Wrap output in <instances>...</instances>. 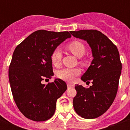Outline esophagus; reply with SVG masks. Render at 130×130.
Returning a JSON list of instances; mask_svg holds the SVG:
<instances>
[{
	"label": "esophagus",
	"instance_id": "esophagus-1",
	"mask_svg": "<svg viewBox=\"0 0 130 130\" xmlns=\"http://www.w3.org/2000/svg\"><path fill=\"white\" fill-rule=\"evenodd\" d=\"M73 87H74V86L73 84H67V88H73Z\"/></svg>",
	"mask_w": 130,
	"mask_h": 130
}]
</instances>
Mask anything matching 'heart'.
<instances>
[{
  "label": "heart",
  "mask_w": 130,
  "mask_h": 130,
  "mask_svg": "<svg viewBox=\"0 0 130 130\" xmlns=\"http://www.w3.org/2000/svg\"><path fill=\"white\" fill-rule=\"evenodd\" d=\"M68 49L75 55L80 58L85 53V46L79 41H73L70 42L67 46ZM62 58V53L59 48H56L51 55V61L54 65H59ZM81 73V70L78 68H64L58 72L59 78L68 82L73 81L74 77Z\"/></svg>",
  "instance_id": "heart-1"
}]
</instances>
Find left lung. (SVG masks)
Segmentation results:
<instances>
[{
	"label": "left lung",
	"instance_id": "1",
	"mask_svg": "<svg viewBox=\"0 0 130 130\" xmlns=\"http://www.w3.org/2000/svg\"><path fill=\"white\" fill-rule=\"evenodd\" d=\"M70 33L87 42L93 57L90 65L81 77L84 82L92 79V86L86 88L75 85L77 94L73 98V108L84 119H94L109 109L117 94L121 73L119 51L101 31L82 29Z\"/></svg>",
	"mask_w": 130,
	"mask_h": 130
}]
</instances>
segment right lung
<instances>
[{
	"instance_id": "1",
	"label": "right lung",
	"mask_w": 130,
	"mask_h": 130,
	"mask_svg": "<svg viewBox=\"0 0 130 130\" xmlns=\"http://www.w3.org/2000/svg\"><path fill=\"white\" fill-rule=\"evenodd\" d=\"M71 37L68 31L38 30L15 49L9 66V82L18 109L28 119L43 121L54 115L57 99L67 90V84L59 78L47 85L41 82L54 75L51 55Z\"/></svg>"
}]
</instances>
